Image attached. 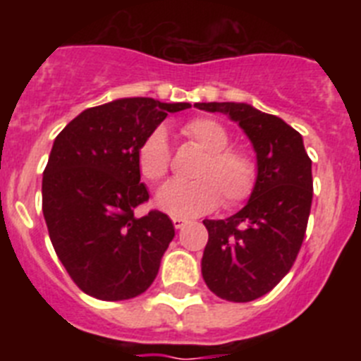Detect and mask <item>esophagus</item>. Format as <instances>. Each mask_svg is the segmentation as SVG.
<instances>
[{
  "label": "esophagus",
  "mask_w": 361,
  "mask_h": 361,
  "mask_svg": "<svg viewBox=\"0 0 361 361\" xmlns=\"http://www.w3.org/2000/svg\"><path fill=\"white\" fill-rule=\"evenodd\" d=\"M173 226H175V229H183L184 226L188 224V220H184V219H178V216H173Z\"/></svg>",
  "instance_id": "obj_1"
}]
</instances>
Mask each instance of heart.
Instances as JSON below:
<instances>
[{
  "label": "heart",
  "instance_id": "heart-1",
  "mask_svg": "<svg viewBox=\"0 0 361 361\" xmlns=\"http://www.w3.org/2000/svg\"><path fill=\"white\" fill-rule=\"evenodd\" d=\"M191 145L204 152L191 183H170L157 193V206L175 216L208 213L222 200L235 208L251 197L257 184V162L240 148H229L228 130L212 117H195L180 130ZM170 146L162 128L153 130L137 149V168L146 183L157 184L170 171Z\"/></svg>",
  "mask_w": 361,
  "mask_h": 361
}]
</instances>
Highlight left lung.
<instances>
[{
	"label": "left lung",
	"instance_id": "obj_1",
	"mask_svg": "<svg viewBox=\"0 0 361 361\" xmlns=\"http://www.w3.org/2000/svg\"><path fill=\"white\" fill-rule=\"evenodd\" d=\"M238 123L257 153V184L238 213L204 220L209 238L202 279L228 302H251L288 275L307 229L312 202L311 159L302 135L280 117L245 103H195Z\"/></svg>",
	"mask_w": 361,
	"mask_h": 361
}]
</instances>
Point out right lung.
Here are the masks:
<instances>
[{"label":"right lung","instance_id":"add662e5","mask_svg":"<svg viewBox=\"0 0 361 361\" xmlns=\"http://www.w3.org/2000/svg\"><path fill=\"white\" fill-rule=\"evenodd\" d=\"M190 106L117 99L81 111L56 137L43 171V215L56 255L86 295L135 298L157 276L175 228L157 209L133 216L149 199L137 149L168 114Z\"/></svg>","mask_w":361,"mask_h":361}]
</instances>
